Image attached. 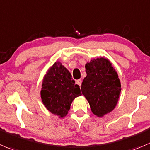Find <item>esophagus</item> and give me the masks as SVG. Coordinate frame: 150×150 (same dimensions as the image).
Here are the masks:
<instances>
[{
    "instance_id": "esophagus-1",
    "label": "esophagus",
    "mask_w": 150,
    "mask_h": 150,
    "mask_svg": "<svg viewBox=\"0 0 150 150\" xmlns=\"http://www.w3.org/2000/svg\"><path fill=\"white\" fill-rule=\"evenodd\" d=\"M76 83L77 84V85H79V86H81V85H82V80H81V79H77V80L76 81Z\"/></svg>"
}]
</instances>
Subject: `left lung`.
<instances>
[{"label": "left lung", "instance_id": "8db88e82", "mask_svg": "<svg viewBox=\"0 0 150 150\" xmlns=\"http://www.w3.org/2000/svg\"><path fill=\"white\" fill-rule=\"evenodd\" d=\"M87 76L81 86L93 113L99 117L111 112L121 93L118 74L108 59L97 58L85 65Z\"/></svg>", "mask_w": 150, "mask_h": 150}]
</instances>
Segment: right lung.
<instances>
[{"label": "right lung", "mask_w": 150, "mask_h": 150, "mask_svg": "<svg viewBox=\"0 0 150 150\" xmlns=\"http://www.w3.org/2000/svg\"><path fill=\"white\" fill-rule=\"evenodd\" d=\"M40 94L42 103L51 113L64 117L72 101L81 95V91L71 73L57 62L44 77Z\"/></svg>", "instance_id": "right-lung-1"}]
</instances>
